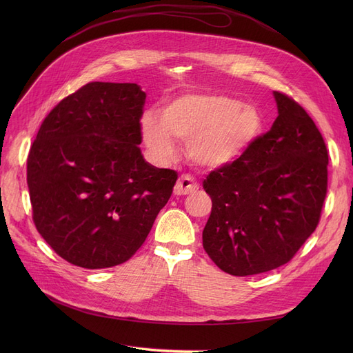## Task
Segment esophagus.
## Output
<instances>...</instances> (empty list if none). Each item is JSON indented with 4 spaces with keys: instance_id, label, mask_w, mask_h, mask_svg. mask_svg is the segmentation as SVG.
<instances>
[{
    "instance_id": "1",
    "label": "esophagus",
    "mask_w": 353,
    "mask_h": 353,
    "mask_svg": "<svg viewBox=\"0 0 353 353\" xmlns=\"http://www.w3.org/2000/svg\"><path fill=\"white\" fill-rule=\"evenodd\" d=\"M199 189L196 180L189 176V174H183L179 181L176 183L174 186V194L177 196H184V194H190V193H194L196 190Z\"/></svg>"
}]
</instances>
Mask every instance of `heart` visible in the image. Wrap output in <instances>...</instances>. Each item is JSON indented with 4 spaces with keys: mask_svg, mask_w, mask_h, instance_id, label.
<instances>
[{
    "mask_svg": "<svg viewBox=\"0 0 353 353\" xmlns=\"http://www.w3.org/2000/svg\"><path fill=\"white\" fill-rule=\"evenodd\" d=\"M147 145L163 159L174 153L172 137L188 141L189 157L208 169L242 157L262 134L263 117L254 105L216 92L183 94L141 121Z\"/></svg>",
    "mask_w": 353,
    "mask_h": 353,
    "instance_id": "b5f03b06",
    "label": "heart"
}]
</instances>
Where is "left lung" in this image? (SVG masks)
<instances>
[{
  "label": "left lung",
  "mask_w": 353,
  "mask_h": 353,
  "mask_svg": "<svg viewBox=\"0 0 353 353\" xmlns=\"http://www.w3.org/2000/svg\"><path fill=\"white\" fill-rule=\"evenodd\" d=\"M279 116L236 161L203 181L212 213L203 248L223 272L250 276L279 268L316 229L327 192V148L292 97L274 91Z\"/></svg>",
  "instance_id": "1"
}]
</instances>
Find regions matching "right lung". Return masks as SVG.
Instances as JSON below:
<instances>
[{
	"mask_svg": "<svg viewBox=\"0 0 353 353\" xmlns=\"http://www.w3.org/2000/svg\"><path fill=\"white\" fill-rule=\"evenodd\" d=\"M144 101L134 83H88L50 111L30 148L34 225L74 266L127 262L173 193L177 173L140 152Z\"/></svg>",
	"mask_w": 353,
	"mask_h": 353,
	"instance_id": "add662e5",
	"label": "right lung"
}]
</instances>
